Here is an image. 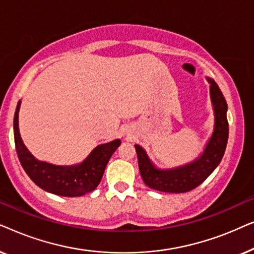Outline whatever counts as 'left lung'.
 <instances>
[{
	"label": "left lung",
	"instance_id": "left-lung-1",
	"mask_svg": "<svg viewBox=\"0 0 254 254\" xmlns=\"http://www.w3.org/2000/svg\"><path fill=\"white\" fill-rule=\"evenodd\" d=\"M208 81L210 83V96L215 110V129L204 152L197 161L183 168L159 171L152 166L143 149L135 145L141 177L150 189L168 193L190 192L201 185L222 161L229 136L228 105L216 82L210 78Z\"/></svg>",
	"mask_w": 254,
	"mask_h": 254
}]
</instances>
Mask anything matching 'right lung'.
Listing matches in <instances>:
<instances>
[{
	"label": "right lung",
	"mask_w": 254,
	"mask_h": 254,
	"mask_svg": "<svg viewBox=\"0 0 254 254\" xmlns=\"http://www.w3.org/2000/svg\"><path fill=\"white\" fill-rule=\"evenodd\" d=\"M13 117V137L18 159L31 180L47 192L61 196H79L92 192L103 178L111 156L120 145V140L98 145L82 164L76 166H55L39 162L30 154L20 138L18 111Z\"/></svg>",
	"instance_id": "right-lung-1"
}]
</instances>
